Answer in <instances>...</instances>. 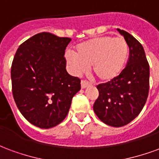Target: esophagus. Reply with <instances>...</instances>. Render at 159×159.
I'll list each match as a JSON object with an SVG mask.
<instances>
[{
    "label": "esophagus",
    "instance_id": "1",
    "mask_svg": "<svg viewBox=\"0 0 159 159\" xmlns=\"http://www.w3.org/2000/svg\"><path fill=\"white\" fill-rule=\"evenodd\" d=\"M89 86V83L87 81H85V80H82L81 81V88L82 89H86Z\"/></svg>",
    "mask_w": 159,
    "mask_h": 159
}]
</instances>
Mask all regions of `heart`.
Wrapping results in <instances>:
<instances>
[{"instance_id":"1","label":"heart","mask_w":159,"mask_h":159,"mask_svg":"<svg viewBox=\"0 0 159 159\" xmlns=\"http://www.w3.org/2000/svg\"><path fill=\"white\" fill-rule=\"evenodd\" d=\"M129 47L123 37L103 36L77 44L75 53L67 52L66 59L75 75H81L91 66L92 72L100 82L117 78L126 66Z\"/></svg>"}]
</instances>
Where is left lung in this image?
<instances>
[{
  "mask_svg": "<svg viewBox=\"0 0 159 159\" xmlns=\"http://www.w3.org/2000/svg\"><path fill=\"white\" fill-rule=\"evenodd\" d=\"M129 47L126 67L117 78L97 86L93 111L104 123L122 127L140 114L149 92V64L142 45L132 35L117 29Z\"/></svg>",
  "mask_w": 159,
  "mask_h": 159,
  "instance_id": "obj_1",
  "label": "left lung"
}]
</instances>
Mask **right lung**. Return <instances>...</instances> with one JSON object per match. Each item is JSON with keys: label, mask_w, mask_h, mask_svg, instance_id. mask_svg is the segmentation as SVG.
I'll use <instances>...</instances> for the list:
<instances>
[{"label": "right lung", "mask_w": 159, "mask_h": 159, "mask_svg": "<svg viewBox=\"0 0 159 159\" xmlns=\"http://www.w3.org/2000/svg\"><path fill=\"white\" fill-rule=\"evenodd\" d=\"M71 41L48 32L23 42L11 68L12 95L26 120L41 129L58 125L69 112L81 81L66 71L65 51Z\"/></svg>", "instance_id": "right-lung-1"}]
</instances>
